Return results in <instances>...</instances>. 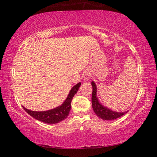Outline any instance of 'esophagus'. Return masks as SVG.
Segmentation results:
<instances>
[{
	"instance_id": "obj_1",
	"label": "esophagus",
	"mask_w": 157,
	"mask_h": 157,
	"mask_svg": "<svg viewBox=\"0 0 157 157\" xmlns=\"http://www.w3.org/2000/svg\"><path fill=\"white\" fill-rule=\"evenodd\" d=\"M90 76H91V73L88 71V72L84 73V74L83 75V78L85 80H88V79H90Z\"/></svg>"
}]
</instances>
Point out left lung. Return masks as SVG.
Here are the masks:
<instances>
[{"mask_svg": "<svg viewBox=\"0 0 157 157\" xmlns=\"http://www.w3.org/2000/svg\"><path fill=\"white\" fill-rule=\"evenodd\" d=\"M91 85L93 87L91 98L92 107L95 114H96L99 118H102V120L106 121L114 120V119L120 118V117L124 115L126 113L128 112V111H124V112H117V111H112L111 109H109V108L105 107V106H103L99 102V100H98L97 98L96 84H95L94 82H92Z\"/></svg>", "mask_w": 157, "mask_h": 157, "instance_id": "1", "label": "left lung"}]
</instances>
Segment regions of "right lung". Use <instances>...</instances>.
Returning a JSON list of instances; mask_svg holds the SVG:
<instances>
[{
    "label": "right lung",
    "instance_id": "1",
    "mask_svg": "<svg viewBox=\"0 0 157 157\" xmlns=\"http://www.w3.org/2000/svg\"><path fill=\"white\" fill-rule=\"evenodd\" d=\"M80 85L81 82H79L75 85L69 92L68 97L66 98L63 104L56 108L44 111H34L29 110L24 107H23L29 115H30L36 120L48 124L59 123L68 117L71 108V101H72L74 95L78 92Z\"/></svg>",
    "mask_w": 157,
    "mask_h": 157
}]
</instances>
